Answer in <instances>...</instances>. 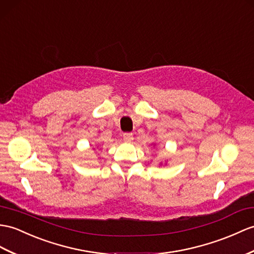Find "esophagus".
I'll use <instances>...</instances> for the list:
<instances>
[{
  "mask_svg": "<svg viewBox=\"0 0 254 254\" xmlns=\"http://www.w3.org/2000/svg\"><path fill=\"white\" fill-rule=\"evenodd\" d=\"M132 139H133V134L132 133H125V134H123V140L127 141V143L131 141Z\"/></svg>",
  "mask_w": 254,
  "mask_h": 254,
  "instance_id": "obj_1",
  "label": "esophagus"
}]
</instances>
